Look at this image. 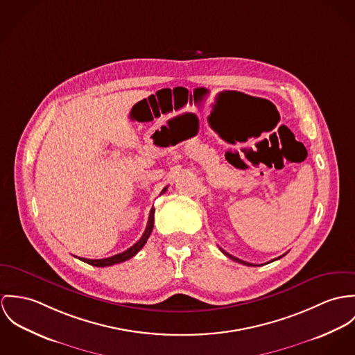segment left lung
<instances>
[{"mask_svg":"<svg viewBox=\"0 0 355 355\" xmlns=\"http://www.w3.org/2000/svg\"><path fill=\"white\" fill-rule=\"evenodd\" d=\"M220 250H222V252H223V253H225L227 257H230L232 260H234V261H236V263H241V264H243V266H249V267H256V264H252V263L243 261V260H241V259H236V257H234V256H232L230 253H227L226 250H223L222 248H220ZM284 254H286V253H284ZM284 254H283V256H284ZM280 257H282V256H280ZM280 257H277V259H280ZM277 259H274V260H271V261H275V260H277Z\"/></svg>","mask_w":355,"mask_h":355,"instance_id":"8db88e82","label":"left lung"}]
</instances>
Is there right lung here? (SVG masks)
Listing matches in <instances>:
<instances>
[{
	"instance_id": "add662e5",
	"label": "right lung",
	"mask_w": 355,
	"mask_h": 355,
	"mask_svg": "<svg viewBox=\"0 0 355 355\" xmlns=\"http://www.w3.org/2000/svg\"><path fill=\"white\" fill-rule=\"evenodd\" d=\"M166 191H167V187L163 188V191L160 192V195H163ZM154 214H155V208L153 207L151 211H150V216H148V223H147L146 232L143 233L141 238H140L133 246H130L128 250H125V252H122V253H119V254H116V256H112V257H106V259L92 260V259H83V257H79L80 260L84 261V263H87V264H89V266H94V267H110V266H114V264H119V263L129 260L130 257H133V256L146 245L148 236H150L153 229H154Z\"/></svg>"
}]
</instances>
